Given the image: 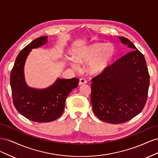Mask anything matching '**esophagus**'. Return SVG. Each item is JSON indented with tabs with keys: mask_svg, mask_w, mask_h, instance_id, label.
Returning a JSON list of instances; mask_svg holds the SVG:
<instances>
[{
	"mask_svg": "<svg viewBox=\"0 0 158 158\" xmlns=\"http://www.w3.org/2000/svg\"><path fill=\"white\" fill-rule=\"evenodd\" d=\"M86 83H87L86 80L83 78H80V80H79V85H80L85 84H86Z\"/></svg>",
	"mask_w": 158,
	"mask_h": 158,
	"instance_id": "1",
	"label": "esophagus"
}]
</instances>
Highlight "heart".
<instances>
[{"label": "heart", "instance_id": "obj_1", "mask_svg": "<svg viewBox=\"0 0 158 158\" xmlns=\"http://www.w3.org/2000/svg\"><path fill=\"white\" fill-rule=\"evenodd\" d=\"M115 49L111 44L98 43L82 47L75 54V59L80 63H87L88 70L92 74H98L106 70L111 64ZM71 65L78 67L77 62L70 60Z\"/></svg>", "mask_w": 158, "mask_h": 158}]
</instances>
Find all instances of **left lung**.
Wrapping results in <instances>:
<instances>
[{
	"mask_svg": "<svg viewBox=\"0 0 158 158\" xmlns=\"http://www.w3.org/2000/svg\"><path fill=\"white\" fill-rule=\"evenodd\" d=\"M122 44L133 50L92 80L91 103L98 118L111 124L125 123L144 109L150 75L142 52L125 37Z\"/></svg>",
	"mask_w": 158,
	"mask_h": 158,
	"instance_id": "left-lung-1",
	"label": "left lung"
}]
</instances>
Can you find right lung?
<instances>
[{
	"instance_id": "1",
	"label": "right lung",
	"mask_w": 158,
	"mask_h": 158,
	"mask_svg": "<svg viewBox=\"0 0 158 158\" xmlns=\"http://www.w3.org/2000/svg\"><path fill=\"white\" fill-rule=\"evenodd\" d=\"M47 36L34 40L18 55L10 73V86L14 107L22 115L30 121L48 123L60 117L64 111L65 100L73 89L77 88L79 80L58 78L45 89L28 86L24 78L25 62L31 49L45 45Z\"/></svg>"
}]
</instances>
